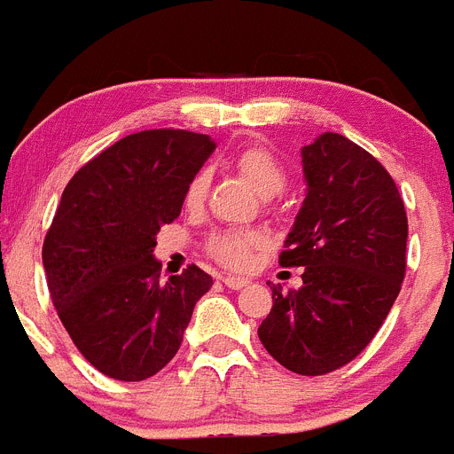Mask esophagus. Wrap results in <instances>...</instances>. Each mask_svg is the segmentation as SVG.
Returning a JSON list of instances; mask_svg holds the SVG:
<instances>
[{
	"instance_id": "obj_1",
	"label": "esophagus",
	"mask_w": 454,
	"mask_h": 454,
	"mask_svg": "<svg viewBox=\"0 0 454 454\" xmlns=\"http://www.w3.org/2000/svg\"><path fill=\"white\" fill-rule=\"evenodd\" d=\"M222 283L226 285L228 289H244L248 285V278H239V276H223Z\"/></svg>"
}]
</instances>
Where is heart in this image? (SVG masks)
<instances>
[{"label": "heart", "mask_w": 454, "mask_h": 454, "mask_svg": "<svg viewBox=\"0 0 454 454\" xmlns=\"http://www.w3.org/2000/svg\"><path fill=\"white\" fill-rule=\"evenodd\" d=\"M232 169L264 199L280 194L287 183L283 165L278 162L271 151L264 146H247L232 158ZM207 194V174L199 171L192 176L185 187V207L199 210L206 201ZM267 235L262 231H219L207 237L206 251L207 255L226 269H247L251 267L255 251L264 247Z\"/></svg>", "instance_id": "b5f03b06"}]
</instances>
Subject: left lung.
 Returning <instances> with one entry per match:
<instances>
[{"mask_svg":"<svg viewBox=\"0 0 454 454\" xmlns=\"http://www.w3.org/2000/svg\"><path fill=\"white\" fill-rule=\"evenodd\" d=\"M308 197L280 267H303V287L273 285L257 328L276 362L325 375L353 362L385 324L407 269V212L389 171L339 133L303 146Z\"/></svg>","mask_w":454,"mask_h":454,"instance_id":"left-lung-1","label":"left lung"}]
</instances>
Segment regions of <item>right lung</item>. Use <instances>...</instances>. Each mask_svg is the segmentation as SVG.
Masks as SVG:
<instances>
[{"instance_id": "add662e5", "label": "right lung", "mask_w": 454, "mask_h": 454, "mask_svg": "<svg viewBox=\"0 0 454 454\" xmlns=\"http://www.w3.org/2000/svg\"><path fill=\"white\" fill-rule=\"evenodd\" d=\"M212 151L201 133L140 130L85 162L65 187L43 244L47 287L76 348L108 378L156 375L212 287L197 264L162 283L153 257L156 232L181 215L187 183Z\"/></svg>"}]
</instances>
